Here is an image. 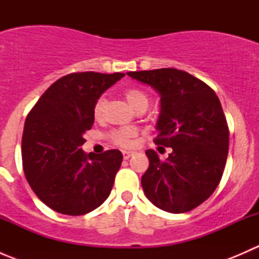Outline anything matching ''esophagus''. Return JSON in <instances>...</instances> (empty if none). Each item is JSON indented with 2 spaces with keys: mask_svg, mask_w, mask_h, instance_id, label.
I'll use <instances>...</instances> for the list:
<instances>
[{
  "mask_svg": "<svg viewBox=\"0 0 259 259\" xmlns=\"http://www.w3.org/2000/svg\"><path fill=\"white\" fill-rule=\"evenodd\" d=\"M134 151H127V150H122V156H124V159H129L130 156L134 155Z\"/></svg>",
  "mask_w": 259,
  "mask_h": 259,
  "instance_id": "obj_1",
  "label": "esophagus"
}]
</instances>
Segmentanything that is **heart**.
<instances>
[{"label":"heart","mask_w":259,"mask_h":259,"mask_svg":"<svg viewBox=\"0 0 259 259\" xmlns=\"http://www.w3.org/2000/svg\"><path fill=\"white\" fill-rule=\"evenodd\" d=\"M124 96L125 99H126L127 103H129V105L132 106L135 111L145 110V109L148 108L149 98L144 91L140 90V89H126V90L124 91ZM105 105V98H99L98 101L95 103V106H94V117H95L96 120L101 119ZM135 135H137V130L133 129V127H125V129L121 130H115V132L110 134V138L115 144L120 146H129L133 144V140H134Z\"/></svg>","instance_id":"heart-1"}]
</instances>
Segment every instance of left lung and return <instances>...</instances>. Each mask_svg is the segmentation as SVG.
I'll return each mask as SVG.
<instances>
[{
    "label": "left lung",
    "mask_w": 259,
    "mask_h": 259,
    "mask_svg": "<svg viewBox=\"0 0 259 259\" xmlns=\"http://www.w3.org/2000/svg\"><path fill=\"white\" fill-rule=\"evenodd\" d=\"M160 96L155 144L171 148L165 161L149 149L142 177L146 198L159 209L185 213L213 194L223 176L229 130L221 101L197 77L177 69L127 72Z\"/></svg>",
    "instance_id": "1"
}]
</instances>
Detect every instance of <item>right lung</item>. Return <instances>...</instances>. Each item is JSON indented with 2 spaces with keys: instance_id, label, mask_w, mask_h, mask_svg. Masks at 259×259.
<instances>
[{
  "instance_id": "1",
  "label": "right lung",
  "mask_w": 259,
  "mask_h": 259,
  "mask_svg": "<svg viewBox=\"0 0 259 259\" xmlns=\"http://www.w3.org/2000/svg\"><path fill=\"white\" fill-rule=\"evenodd\" d=\"M125 75L76 72L55 81L26 117L22 164L26 179L48 207L82 215L100 207L113 189L121 151L81 149L94 124L98 99Z\"/></svg>"
}]
</instances>
